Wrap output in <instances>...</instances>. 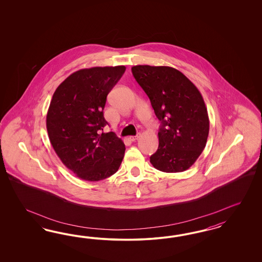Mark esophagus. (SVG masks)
I'll list each match as a JSON object with an SVG mask.
<instances>
[{"instance_id": "34e87169", "label": "esophagus", "mask_w": 262, "mask_h": 262, "mask_svg": "<svg viewBox=\"0 0 262 262\" xmlns=\"http://www.w3.org/2000/svg\"><path fill=\"white\" fill-rule=\"evenodd\" d=\"M138 135H132V136H129V139L132 140V141H135L136 139H138Z\"/></svg>"}]
</instances>
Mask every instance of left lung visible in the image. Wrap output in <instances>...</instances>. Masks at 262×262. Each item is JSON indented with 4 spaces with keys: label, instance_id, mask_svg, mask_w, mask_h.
<instances>
[{
    "label": "left lung",
    "instance_id": "left-lung-1",
    "mask_svg": "<svg viewBox=\"0 0 262 262\" xmlns=\"http://www.w3.org/2000/svg\"><path fill=\"white\" fill-rule=\"evenodd\" d=\"M132 72L161 122L159 149L150 162L165 173L187 170L204 151L209 133L203 96L182 72L172 67L136 65Z\"/></svg>",
    "mask_w": 262,
    "mask_h": 262
}]
</instances>
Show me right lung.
Returning <instances> with one entry per match:
<instances>
[{"mask_svg": "<svg viewBox=\"0 0 262 262\" xmlns=\"http://www.w3.org/2000/svg\"><path fill=\"white\" fill-rule=\"evenodd\" d=\"M126 67H92L71 74L56 88L46 117L48 135L65 166L84 181H102L119 169L125 144L104 134L106 96Z\"/></svg>", "mask_w": 262, "mask_h": 262, "instance_id": "right-lung-1", "label": "right lung"}]
</instances>
